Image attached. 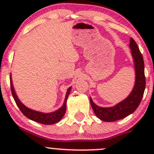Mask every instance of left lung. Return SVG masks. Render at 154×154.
Instances as JSON below:
<instances>
[{
    "label": "left lung",
    "mask_w": 154,
    "mask_h": 154,
    "mask_svg": "<svg viewBox=\"0 0 154 154\" xmlns=\"http://www.w3.org/2000/svg\"><path fill=\"white\" fill-rule=\"evenodd\" d=\"M129 46L131 49L135 71V85L130 94L122 101L119 102L114 106L108 108L98 106L94 103L90 97V101L95 114L104 122H114L131 114L138 107L143 96L146 88L143 58L137 43L132 38H130Z\"/></svg>",
    "instance_id": "obj_1"
}]
</instances>
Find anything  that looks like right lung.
I'll list each match as a JSON object with an SVG mask.
<instances>
[{
    "label": "right lung",
    "instance_id": "add662e5",
    "mask_svg": "<svg viewBox=\"0 0 154 154\" xmlns=\"http://www.w3.org/2000/svg\"><path fill=\"white\" fill-rule=\"evenodd\" d=\"M10 82H11V90L12 95H13V98L14 99L16 103L18 106L24 116L29 118V119L32 120V121L36 122L43 124V125H53V124H56L62 119V117L64 116L65 112L66 110V100L68 98L69 95L70 91H71L72 88L69 87L68 88L66 91V96H65L64 102H63V106L61 108H59L58 110L54 111V112L51 113H43L40 112V111H37L32 109H29L24 106L19 98L17 97L16 92L14 91V88L13 86V82L11 80V75H10Z\"/></svg>",
    "mask_w": 154,
    "mask_h": 154
}]
</instances>
